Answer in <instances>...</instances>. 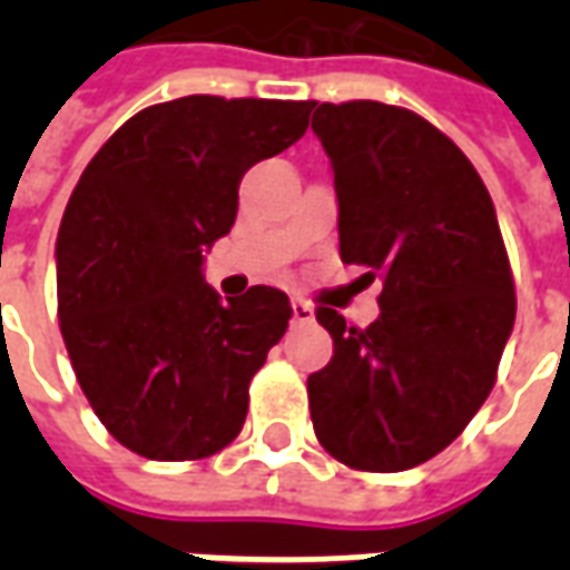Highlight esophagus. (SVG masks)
<instances>
[{"label": "esophagus", "instance_id": "obj_1", "mask_svg": "<svg viewBox=\"0 0 570 570\" xmlns=\"http://www.w3.org/2000/svg\"><path fill=\"white\" fill-rule=\"evenodd\" d=\"M293 321H296V323L314 321V308H311L305 298H293Z\"/></svg>", "mask_w": 570, "mask_h": 570}]
</instances>
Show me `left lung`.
Instances as JSON below:
<instances>
[{
	"label": "left lung",
	"mask_w": 570,
	"mask_h": 570,
	"mask_svg": "<svg viewBox=\"0 0 570 570\" xmlns=\"http://www.w3.org/2000/svg\"><path fill=\"white\" fill-rule=\"evenodd\" d=\"M333 161L338 253L382 281L366 330L321 305L333 360L308 375L314 433L335 461L400 473L440 454L489 400L515 289L476 167L428 118L379 100L314 104Z\"/></svg>",
	"instance_id": "obj_1"
}]
</instances>
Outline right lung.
Segmentation results:
<instances>
[{"mask_svg":"<svg viewBox=\"0 0 570 570\" xmlns=\"http://www.w3.org/2000/svg\"><path fill=\"white\" fill-rule=\"evenodd\" d=\"M311 100L191 94L128 118L69 195L57 314L94 415L149 461H198L235 440L249 382L289 326V298L225 302L200 277L232 232L249 167L289 149Z\"/></svg>","mask_w":570,"mask_h":570,"instance_id":"add662e5","label":"right lung"}]
</instances>
